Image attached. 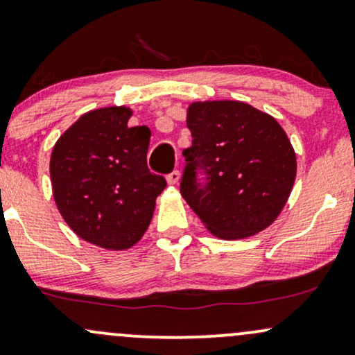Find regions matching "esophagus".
<instances>
[{"mask_svg":"<svg viewBox=\"0 0 355 355\" xmlns=\"http://www.w3.org/2000/svg\"><path fill=\"white\" fill-rule=\"evenodd\" d=\"M166 179H168L169 184H178L179 179H181V174H179V171H173V173H169L168 176H166Z\"/></svg>","mask_w":355,"mask_h":355,"instance_id":"34e87169","label":"esophagus"}]
</instances>
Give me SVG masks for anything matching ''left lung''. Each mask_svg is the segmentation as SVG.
<instances>
[{
    "label": "left lung",
    "mask_w": 355,
    "mask_h": 355,
    "mask_svg": "<svg viewBox=\"0 0 355 355\" xmlns=\"http://www.w3.org/2000/svg\"><path fill=\"white\" fill-rule=\"evenodd\" d=\"M186 124L193 146L181 194L207 231L234 241L269 227L293 191L297 161L286 131L272 116L243 101H196ZM198 168L207 174L202 187Z\"/></svg>",
    "instance_id": "obj_1"
}]
</instances>
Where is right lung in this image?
<instances>
[{"label": "right lung", "instance_id": "1", "mask_svg": "<svg viewBox=\"0 0 355 355\" xmlns=\"http://www.w3.org/2000/svg\"><path fill=\"white\" fill-rule=\"evenodd\" d=\"M132 111L107 106L83 114L54 144V202L74 234L111 251L132 248L153 219L166 179L148 169L151 131L128 126Z\"/></svg>", "mask_w": 355, "mask_h": 355}]
</instances>
